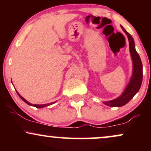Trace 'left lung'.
I'll use <instances>...</instances> for the list:
<instances>
[{"instance_id":"1","label":"left lung","mask_w":151,"mask_h":151,"mask_svg":"<svg viewBox=\"0 0 151 151\" xmlns=\"http://www.w3.org/2000/svg\"><path fill=\"white\" fill-rule=\"evenodd\" d=\"M121 27L129 38L130 52L133 60V75L125 91L119 97L112 101L104 102L106 105L111 107H120L126 104L139 91L143 80V65L139 55L135 49L134 41L131 35L121 25Z\"/></svg>"}]
</instances>
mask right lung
<instances>
[{"mask_svg":"<svg viewBox=\"0 0 151 151\" xmlns=\"http://www.w3.org/2000/svg\"><path fill=\"white\" fill-rule=\"evenodd\" d=\"M18 93V95L19 96H20V99H21L22 100V101H25L26 104H27L28 105H30V106H35V107H36V108H42V107H45V106H49V105H51V104H52L53 103H50V104H42V105H39V104H30V103H29L28 101H26V100L25 99H24L23 97H22V96H21L20 95V93H19L18 92H17Z\"/></svg>","mask_w":151,"mask_h":151,"instance_id":"right-lung-1","label":"right lung"}]
</instances>
